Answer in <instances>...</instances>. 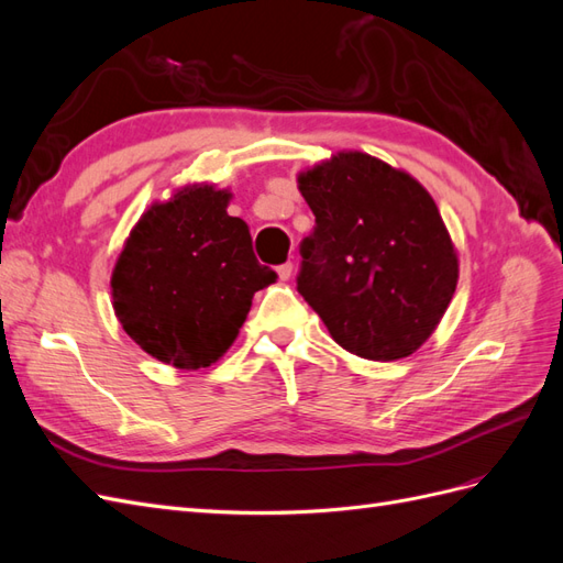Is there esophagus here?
Wrapping results in <instances>:
<instances>
[{
  "instance_id": "esophagus-1",
  "label": "esophagus",
  "mask_w": 563,
  "mask_h": 563,
  "mask_svg": "<svg viewBox=\"0 0 563 563\" xmlns=\"http://www.w3.org/2000/svg\"><path fill=\"white\" fill-rule=\"evenodd\" d=\"M277 275H279V279H282V282H288V279H291V275H294V263H284V265H279V267H277Z\"/></svg>"
}]
</instances>
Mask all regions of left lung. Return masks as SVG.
I'll use <instances>...</instances> for the list:
<instances>
[{"instance_id": "1", "label": "left lung", "mask_w": 563, "mask_h": 563, "mask_svg": "<svg viewBox=\"0 0 563 563\" xmlns=\"http://www.w3.org/2000/svg\"><path fill=\"white\" fill-rule=\"evenodd\" d=\"M298 190L314 213L300 244V296L347 352L373 362L413 354L457 284V253L430 192L364 152L302 172Z\"/></svg>"}]
</instances>
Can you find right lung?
<instances>
[{"instance_id":"right-lung-1","label":"right lung","mask_w":563,"mask_h":563,"mask_svg":"<svg viewBox=\"0 0 563 563\" xmlns=\"http://www.w3.org/2000/svg\"><path fill=\"white\" fill-rule=\"evenodd\" d=\"M232 195L187 185L152 203L112 269V308L147 354L176 368H207L223 356L253 294L277 279L253 255L249 225L228 216Z\"/></svg>"}]
</instances>
